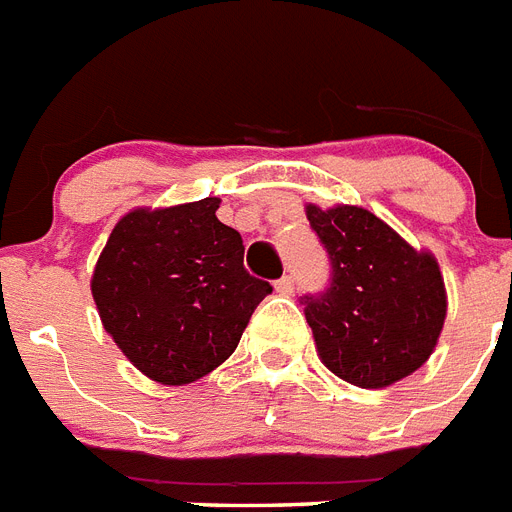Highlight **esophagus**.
<instances>
[{"mask_svg": "<svg viewBox=\"0 0 512 512\" xmlns=\"http://www.w3.org/2000/svg\"><path fill=\"white\" fill-rule=\"evenodd\" d=\"M276 292L284 294V297H289V294L294 292V278L292 276L278 278V281H276Z\"/></svg>", "mask_w": 512, "mask_h": 512, "instance_id": "1", "label": "esophagus"}]
</instances>
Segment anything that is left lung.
<instances>
[{
	"label": "left lung",
	"mask_w": 512,
	"mask_h": 512,
	"mask_svg": "<svg viewBox=\"0 0 512 512\" xmlns=\"http://www.w3.org/2000/svg\"><path fill=\"white\" fill-rule=\"evenodd\" d=\"M331 260V284L302 297L328 371L360 389H384L418 371L447 318L442 270L381 218L355 205L305 207Z\"/></svg>",
	"instance_id": "obj_1"
}]
</instances>
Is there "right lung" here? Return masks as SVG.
<instances>
[{"label": "right lung", "instance_id": "right-lung-1", "mask_svg": "<svg viewBox=\"0 0 512 512\" xmlns=\"http://www.w3.org/2000/svg\"><path fill=\"white\" fill-rule=\"evenodd\" d=\"M218 197L131 210L115 223L91 276L107 334L157 384L181 386L226 363L255 307L273 292L244 270L239 231Z\"/></svg>", "mask_w": 512, "mask_h": 512}]
</instances>
